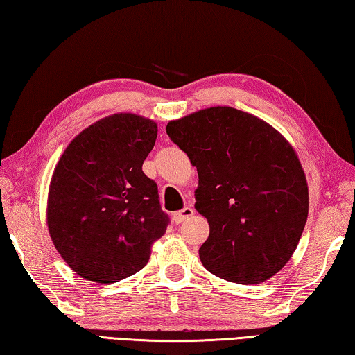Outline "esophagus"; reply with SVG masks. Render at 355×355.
Here are the masks:
<instances>
[{"mask_svg": "<svg viewBox=\"0 0 355 355\" xmlns=\"http://www.w3.org/2000/svg\"><path fill=\"white\" fill-rule=\"evenodd\" d=\"M195 214V210L191 209V207H184L182 210H179V212H176L173 215V218H174V221L176 223H182V221H185L187 218H190L191 215Z\"/></svg>", "mask_w": 355, "mask_h": 355, "instance_id": "34e87169", "label": "esophagus"}]
</instances>
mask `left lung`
Returning a JSON list of instances; mask_svg holds the SVG:
<instances>
[{
  "instance_id": "obj_1",
  "label": "left lung",
  "mask_w": 355,
  "mask_h": 355,
  "mask_svg": "<svg viewBox=\"0 0 355 355\" xmlns=\"http://www.w3.org/2000/svg\"><path fill=\"white\" fill-rule=\"evenodd\" d=\"M166 134L196 166L195 209L210 232L204 268L226 281H268L293 256L309 215V187L295 148L260 118L229 105L193 112Z\"/></svg>"
}]
</instances>
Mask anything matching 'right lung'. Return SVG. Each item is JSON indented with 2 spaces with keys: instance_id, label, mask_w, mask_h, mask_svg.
Segmentation results:
<instances>
[{
  "instance_id": "right-lung-1",
  "label": "right lung",
  "mask_w": 355,
  "mask_h": 355,
  "mask_svg": "<svg viewBox=\"0 0 355 355\" xmlns=\"http://www.w3.org/2000/svg\"><path fill=\"white\" fill-rule=\"evenodd\" d=\"M155 139L157 123L149 118L109 115L74 137L54 168L49 237L87 281L114 284L135 275L166 231L157 185L141 170Z\"/></svg>"
}]
</instances>
